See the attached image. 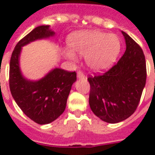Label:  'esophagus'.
Wrapping results in <instances>:
<instances>
[{
  "mask_svg": "<svg viewBox=\"0 0 155 155\" xmlns=\"http://www.w3.org/2000/svg\"><path fill=\"white\" fill-rule=\"evenodd\" d=\"M77 77L78 78H85L84 75V73L81 71H77Z\"/></svg>",
  "mask_w": 155,
  "mask_h": 155,
  "instance_id": "1",
  "label": "esophagus"
}]
</instances>
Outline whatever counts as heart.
<instances>
[{
    "mask_svg": "<svg viewBox=\"0 0 155 155\" xmlns=\"http://www.w3.org/2000/svg\"><path fill=\"white\" fill-rule=\"evenodd\" d=\"M68 43L73 51L86 56L88 67L96 71H103L111 68L121 48L117 35L100 30L73 33L68 38ZM64 54L69 59L75 60V54L70 50L64 51Z\"/></svg>",
    "mask_w": 155,
    "mask_h": 155,
    "instance_id": "obj_1",
    "label": "heart"
}]
</instances>
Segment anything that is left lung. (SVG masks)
Wrapping results in <instances>:
<instances>
[{"label": "left lung", "instance_id": "obj_1", "mask_svg": "<svg viewBox=\"0 0 155 155\" xmlns=\"http://www.w3.org/2000/svg\"><path fill=\"white\" fill-rule=\"evenodd\" d=\"M126 50L115 65L101 75L87 78L89 105L95 115L108 123H117L134 113L147 80L146 58L140 46L123 32Z\"/></svg>", "mask_w": 155, "mask_h": 155}]
</instances>
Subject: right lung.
I'll return each instance as SVG.
<instances>
[{
	"mask_svg": "<svg viewBox=\"0 0 155 155\" xmlns=\"http://www.w3.org/2000/svg\"><path fill=\"white\" fill-rule=\"evenodd\" d=\"M54 33L49 25H40L25 35L16 45L9 64V88L13 99L28 117L39 125L49 124L64 112L76 72L54 68L38 81L23 77L19 67L21 47Z\"/></svg>",
	"mask_w": 155,
	"mask_h": 155,
	"instance_id": "add662e5",
	"label": "right lung"
}]
</instances>
